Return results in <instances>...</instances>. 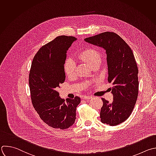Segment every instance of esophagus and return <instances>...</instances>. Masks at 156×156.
<instances>
[{"mask_svg":"<svg viewBox=\"0 0 156 156\" xmlns=\"http://www.w3.org/2000/svg\"><path fill=\"white\" fill-rule=\"evenodd\" d=\"M92 98V97L90 96V95H84V96L83 97V99H85V100L90 99V98Z\"/></svg>","mask_w":156,"mask_h":156,"instance_id":"obj_1","label":"esophagus"}]
</instances>
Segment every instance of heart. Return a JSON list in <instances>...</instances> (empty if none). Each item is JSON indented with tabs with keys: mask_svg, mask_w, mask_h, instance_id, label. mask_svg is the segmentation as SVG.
Segmentation results:
<instances>
[{
	"mask_svg": "<svg viewBox=\"0 0 156 156\" xmlns=\"http://www.w3.org/2000/svg\"><path fill=\"white\" fill-rule=\"evenodd\" d=\"M77 58L86 62L91 67L99 64L101 61L99 52L94 48H88L77 55ZM64 71L67 76L73 77L76 73V64L73 59H67L64 64Z\"/></svg>",
	"mask_w": 156,
	"mask_h": 156,
	"instance_id": "b5f03b06",
	"label": "heart"
}]
</instances>
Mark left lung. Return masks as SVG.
<instances>
[{
    "label": "left lung",
    "instance_id": "left-lung-1",
    "mask_svg": "<svg viewBox=\"0 0 156 156\" xmlns=\"http://www.w3.org/2000/svg\"><path fill=\"white\" fill-rule=\"evenodd\" d=\"M85 41L103 48L106 51L108 66V81L113 101L102 98L100 121L115 126L126 121L131 115L138 94V70L133 52L118 34L105 32L84 39Z\"/></svg>",
    "mask_w": 156,
    "mask_h": 156
}]
</instances>
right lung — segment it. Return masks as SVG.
<instances>
[{
    "label": "right lung",
    "mask_w": 156,
    "mask_h": 156,
    "mask_svg": "<svg viewBox=\"0 0 156 156\" xmlns=\"http://www.w3.org/2000/svg\"><path fill=\"white\" fill-rule=\"evenodd\" d=\"M76 38L61 35L43 46L34 56L29 84L32 105L49 126L61 130L72 126L76 119L79 97L65 100L57 91L66 80L64 64L67 51Z\"/></svg>",
    "instance_id": "add662e5"
}]
</instances>
